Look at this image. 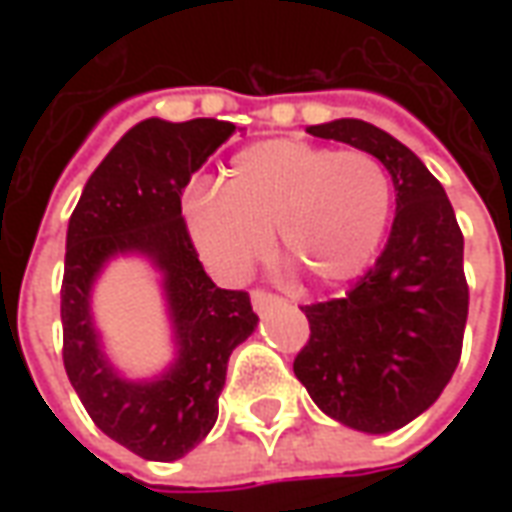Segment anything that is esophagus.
Instances as JSON below:
<instances>
[{
  "mask_svg": "<svg viewBox=\"0 0 512 512\" xmlns=\"http://www.w3.org/2000/svg\"><path fill=\"white\" fill-rule=\"evenodd\" d=\"M277 304H282V299L274 296V293H268V290L260 288L252 290V307H255V312H266L268 307H277Z\"/></svg>",
  "mask_w": 512,
  "mask_h": 512,
  "instance_id": "1",
  "label": "esophagus"
}]
</instances>
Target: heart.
<instances>
[{
	"mask_svg": "<svg viewBox=\"0 0 512 512\" xmlns=\"http://www.w3.org/2000/svg\"><path fill=\"white\" fill-rule=\"evenodd\" d=\"M389 205V178L365 150L274 139L241 150L222 191L191 197L186 219L202 257L224 277H244L277 233L282 255L334 285L373 260Z\"/></svg>",
	"mask_w": 512,
	"mask_h": 512,
	"instance_id": "obj_1",
	"label": "heart"
}]
</instances>
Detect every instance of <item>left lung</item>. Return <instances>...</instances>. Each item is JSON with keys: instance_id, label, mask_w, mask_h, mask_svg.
<instances>
[{"instance_id": "1", "label": "left lung", "mask_w": 512, "mask_h": 512, "mask_svg": "<svg viewBox=\"0 0 512 512\" xmlns=\"http://www.w3.org/2000/svg\"><path fill=\"white\" fill-rule=\"evenodd\" d=\"M307 131L376 156L392 175L397 211L376 266L343 299L301 307L310 340L293 373L323 414L362 433H389L436 403L461 359L463 233L439 180L395 136L365 120Z\"/></svg>"}]
</instances>
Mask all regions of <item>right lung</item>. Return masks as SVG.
<instances>
[{
	"label": "right lung",
	"instance_id": "1",
	"mask_svg": "<svg viewBox=\"0 0 512 512\" xmlns=\"http://www.w3.org/2000/svg\"><path fill=\"white\" fill-rule=\"evenodd\" d=\"M233 123L142 120L84 183L65 241L60 290L62 362L76 395L109 439L145 461H178L219 417L227 362L255 332L246 290H224L205 274L180 216V194ZM145 254L165 277L179 356L164 377L128 382L100 351L89 293L115 254Z\"/></svg>",
	"mask_w": 512,
	"mask_h": 512
}]
</instances>
